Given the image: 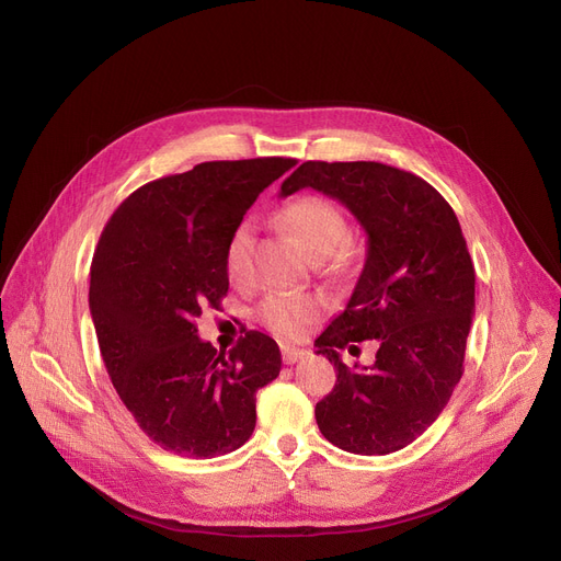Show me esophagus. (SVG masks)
Here are the masks:
<instances>
[{
	"mask_svg": "<svg viewBox=\"0 0 561 561\" xmlns=\"http://www.w3.org/2000/svg\"><path fill=\"white\" fill-rule=\"evenodd\" d=\"M305 357V351L302 348H296V346H282V359L284 364H296L298 359Z\"/></svg>",
	"mask_w": 561,
	"mask_h": 561,
	"instance_id": "obj_1",
	"label": "esophagus"
}]
</instances>
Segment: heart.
Segmentation results:
<instances>
[{"instance_id":"b5f03b06","label":"heart","mask_w":561,"mask_h":561,"mask_svg":"<svg viewBox=\"0 0 561 561\" xmlns=\"http://www.w3.org/2000/svg\"><path fill=\"white\" fill-rule=\"evenodd\" d=\"M279 225L298 240V245L313 259L332 256L336 265L348 259V225L346 217L330 199L300 197L286 204L279 215ZM250 250H252V229L250 225H238L227 242L225 267L233 282H242L250 273ZM323 311V302L319 298L307 296H267L261 302L259 316L267 330L284 339H298L307 332V328L319 319Z\"/></svg>"}]
</instances>
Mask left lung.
Returning <instances> with one entry per match:
<instances>
[{
	"label": "left lung",
	"mask_w": 561,
	"mask_h": 561,
	"mask_svg": "<svg viewBox=\"0 0 561 561\" xmlns=\"http://www.w3.org/2000/svg\"><path fill=\"white\" fill-rule=\"evenodd\" d=\"M302 187L344 204L367 233L353 296L313 344L336 369L316 424L351 454L399 451L437 420L462 376L474 316L466 238L443 194L397 167L309 160L279 194ZM367 337L379 341L377 362L348 370L337 353Z\"/></svg>",
	"instance_id": "1"
}]
</instances>
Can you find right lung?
Returning <instances> with one entry per match:
<instances>
[{"instance_id": "1", "label": "right lung", "mask_w": 561, "mask_h": 561, "mask_svg": "<svg viewBox=\"0 0 561 561\" xmlns=\"http://www.w3.org/2000/svg\"><path fill=\"white\" fill-rule=\"evenodd\" d=\"M296 160L202 162L135 190L105 225L91 261L89 309L121 401L156 445L213 458L250 440L256 392L282 353L250 330L225 355L197 316L229 290L227 242L259 194Z\"/></svg>"}]
</instances>
